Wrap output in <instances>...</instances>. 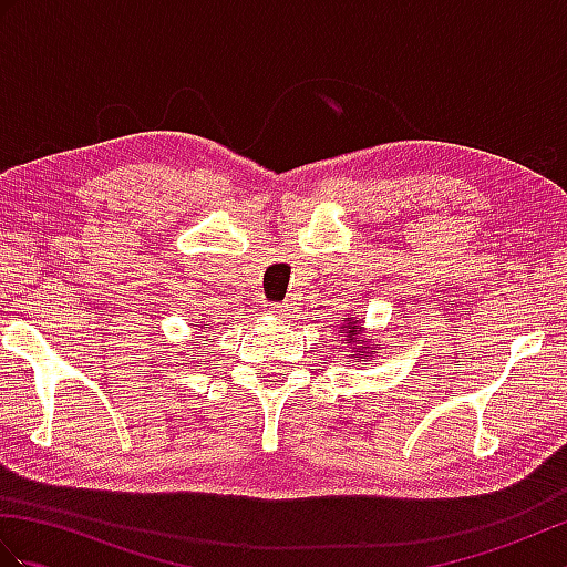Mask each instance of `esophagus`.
Masks as SVG:
<instances>
[{
  "label": "esophagus",
  "instance_id": "esophagus-1",
  "mask_svg": "<svg viewBox=\"0 0 567 567\" xmlns=\"http://www.w3.org/2000/svg\"><path fill=\"white\" fill-rule=\"evenodd\" d=\"M287 311H290V307L287 305H272V315H277V317H285Z\"/></svg>",
  "mask_w": 567,
  "mask_h": 567
}]
</instances>
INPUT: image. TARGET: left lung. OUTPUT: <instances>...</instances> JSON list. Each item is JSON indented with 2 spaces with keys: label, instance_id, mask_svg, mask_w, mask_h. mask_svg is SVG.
Listing matches in <instances>:
<instances>
[{
  "label": "left lung",
  "instance_id": "left-lung-1",
  "mask_svg": "<svg viewBox=\"0 0 567 567\" xmlns=\"http://www.w3.org/2000/svg\"><path fill=\"white\" fill-rule=\"evenodd\" d=\"M348 328H351L352 331L348 332V339H346V341H351V343H353V336H355V333H353V329H355V327H343V329H346V331ZM372 353H375V351H372ZM358 358H360V351H358Z\"/></svg>",
  "mask_w": 567,
  "mask_h": 567
}]
</instances>
